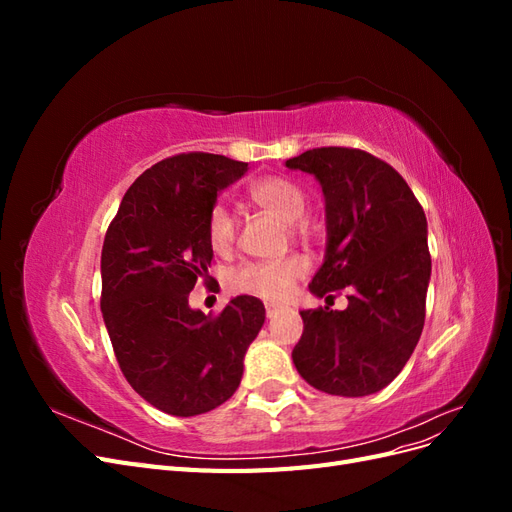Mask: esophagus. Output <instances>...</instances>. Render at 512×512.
<instances>
[{
    "label": "esophagus",
    "mask_w": 512,
    "mask_h": 512,
    "mask_svg": "<svg viewBox=\"0 0 512 512\" xmlns=\"http://www.w3.org/2000/svg\"><path fill=\"white\" fill-rule=\"evenodd\" d=\"M280 305H275V303H267V318H273V316H277V312H280Z\"/></svg>",
    "instance_id": "34e87169"
}]
</instances>
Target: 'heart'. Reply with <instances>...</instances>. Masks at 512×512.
<instances>
[{"label": "heart", "instance_id": "1", "mask_svg": "<svg viewBox=\"0 0 512 512\" xmlns=\"http://www.w3.org/2000/svg\"><path fill=\"white\" fill-rule=\"evenodd\" d=\"M250 200L275 215L277 220L290 224L294 232H303L301 218L307 209V196L301 185L284 177H265L252 183ZM237 224L224 205H215L207 215V241L215 254H226L235 243ZM307 271V262L301 256H288L275 262H250L230 273V286L241 292L258 294L271 301L286 299L294 282Z\"/></svg>", "mask_w": 512, "mask_h": 512}]
</instances>
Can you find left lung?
<instances>
[{"mask_svg":"<svg viewBox=\"0 0 512 512\" xmlns=\"http://www.w3.org/2000/svg\"><path fill=\"white\" fill-rule=\"evenodd\" d=\"M286 168L314 175L324 196L327 250L309 292L322 299L348 290L342 312L303 309L292 363L329 395L378 393L423 333L431 277L425 211L393 166L361 149H309Z\"/></svg>","mask_w":512,"mask_h":512,"instance_id":"1","label":"left lung"}]
</instances>
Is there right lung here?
Returning a JSON list of instances; mask_svg holds the SVG:
<instances>
[{"label":"right lung","instance_id":"1","mask_svg":"<svg viewBox=\"0 0 512 512\" xmlns=\"http://www.w3.org/2000/svg\"><path fill=\"white\" fill-rule=\"evenodd\" d=\"M245 170V162L213 153L166 158L130 185L106 230V331L132 389L166 414H205L230 399L265 324V305L247 294L215 318L188 301L213 258L207 215Z\"/></svg>","mask_w":512,"mask_h":512}]
</instances>
